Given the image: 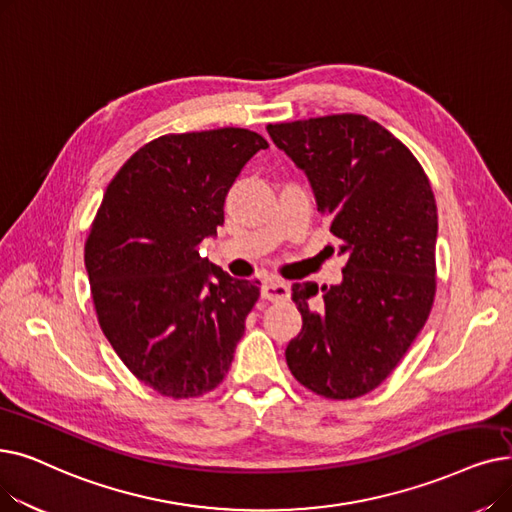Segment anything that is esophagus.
Wrapping results in <instances>:
<instances>
[{
    "label": "esophagus",
    "instance_id": "1",
    "mask_svg": "<svg viewBox=\"0 0 512 512\" xmlns=\"http://www.w3.org/2000/svg\"><path fill=\"white\" fill-rule=\"evenodd\" d=\"M261 297L268 301H286L291 297V286L282 280H265L261 286Z\"/></svg>",
    "mask_w": 512,
    "mask_h": 512
}]
</instances>
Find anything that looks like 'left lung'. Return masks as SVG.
<instances>
[{
	"label": "left lung",
	"instance_id": "1",
	"mask_svg": "<svg viewBox=\"0 0 512 512\" xmlns=\"http://www.w3.org/2000/svg\"><path fill=\"white\" fill-rule=\"evenodd\" d=\"M307 177L347 257L343 280L293 284L301 332L286 345L295 379L322 397L379 387L425 326L435 297L437 205L412 152L364 115L268 125Z\"/></svg>",
	"mask_w": 512,
	"mask_h": 512
}]
</instances>
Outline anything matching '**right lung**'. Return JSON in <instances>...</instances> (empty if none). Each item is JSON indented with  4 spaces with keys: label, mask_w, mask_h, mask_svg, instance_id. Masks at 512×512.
<instances>
[{
    "label": "right lung",
    "mask_w": 512,
    "mask_h": 512,
    "mask_svg": "<svg viewBox=\"0 0 512 512\" xmlns=\"http://www.w3.org/2000/svg\"><path fill=\"white\" fill-rule=\"evenodd\" d=\"M268 148L238 127L161 136L108 184L85 242L98 322L123 364L167 397L215 389L259 284L198 253L217 236L242 167Z\"/></svg>",
    "instance_id": "right-lung-1"
}]
</instances>
